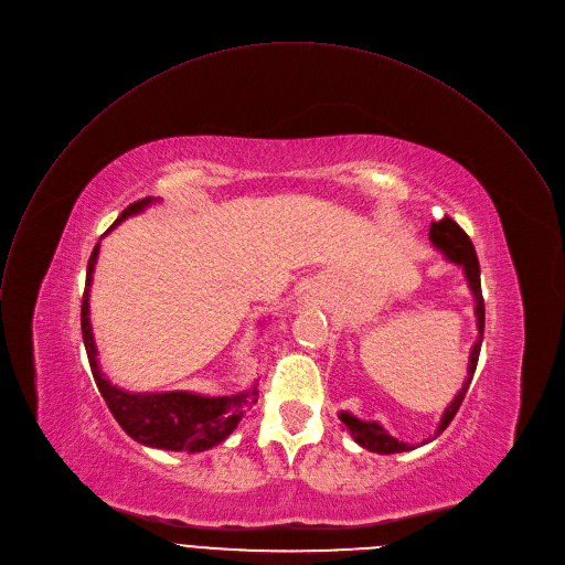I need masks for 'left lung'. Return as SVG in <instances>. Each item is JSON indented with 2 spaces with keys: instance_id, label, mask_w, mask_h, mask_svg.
I'll list each match as a JSON object with an SVG mask.
<instances>
[{
  "instance_id": "8db88e82",
  "label": "left lung",
  "mask_w": 565,
  "mask_h": 565,
  "mask_svg": "<svg viewBox=\"0 0 565 565\" xmlns=\"http://www.w3.org/2000/svg\"><path fill=\"white\" fill-rule=\"evenodd\" d=\"M429 241L457 265H463V271L468 276V282L475 291V298H477V324H479V341L475 343L472 348V354H470V367H468V381L463 385V390L457 394V398L452 401V405H449L440 418V425L436 429V436L452 423V418L457 416L468 390H470V383H472V376L477 372V363H479V354H481V343H483V327H486V305H483V294H481V267H479V258H477V252H475V245L470 241V236L459 227V224L445 215L440 217L438 222H431L429 224ZM341 420L350 427L354 440L359 445H363L365 449H370V452H379V455H396V452H409V449H414V445L409 443H403L394 436H390L379 423H365V420H359L356 416L348 414V412H341Z\"/></svg>"
}]
</instances>
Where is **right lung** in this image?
<instances>
[{
	"mask_svg": "<svg viewBox=\"0 0 565 565\" xmlns=\"http://www.w3.org/2000/svg\"><path fill=\"white\" fill-rule=\"evenodd\" d=\"M151 198L138 200L129 204L122 215L110 224L106 234L120 224L127 215L142 211ZM99 245L93 247L88 267H86V287L82 294V338L86 356L90 363V372L95 385L108 405L110 414L122 425V429L142 445L160 447V449H182V452H204V449L217 445L227 438L236 425L241 423L243 414L256 405L258 392L247 390L234 396H220L206 398L189 392H164V394H129L110 385L97 370V350L93 343L90 322H88V287L93 278V265L97 258Z\"/></svg>",
	"mask_w": 565,
	"mask_h": 565,
	"instance_id": "right-lung-1",
	"label": "right lung"
}]
</instances>
